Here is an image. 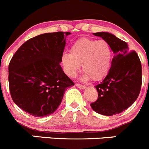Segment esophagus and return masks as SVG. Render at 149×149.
<instances>
[{"label":"esophagus","instance_id":"34e87169","mask_svg":"<svg viewBox=\"0 0 149 149\" xmlns=\"http://www.w3.org/2000/svg\"><path fill=\"white\" fill-rule=\"evenodd\" d=\"M76 86L77 87V88H80V89H85V88H86V86H85V85H80V84H76Z\"/></svg>","mask_w":149,"mask_h":149}]
</instances>
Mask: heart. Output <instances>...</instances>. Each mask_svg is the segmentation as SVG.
Returning <instances> with one entry per match:
<instances>
[{
    "label": "heart",
    "mask_w": 149,
    "mask_h": 149,
    "mask_svg": "<svg viewBox=\"0 0 149 149\" xmlns=\"http://www.w3.org/2000/svg\"><path fill=\"white\" fill-rule=\"evenodd\" d=\"M112 59V51L105 40L81 38L72 45L70 53H64L61 61L65 73L74 77L82 64L84 79L99 80L107 75Z\"/></svg>",
    "instance_id": "obj_1"
}]
</instances>
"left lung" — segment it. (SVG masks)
Listing matches in <instances>:
<instances>
[{"instance_id": "8db88e82", "label": "left lung", "mask_w": 149, "mask_h": 149, "mask_svg": "<svg viewBox=\"0 0 149 149\" xmlns=\"http://www.w3.org/2000/svg\"><path fill=\"white\" fill-rule=\"evenodd\" d=\"M109 44L114 56L108 74L95 85L98 99L91 104L95 112L106 116L120 114L138 98L142 84V67L138 54L127 43L106 32L93 33Z\"/></svg>"}]
</instances>
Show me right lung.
Instances as JSON below:
<instances>
[{
    "instance_id": "right-lung-1",
    "label": "right lung",
    "mask_w": 149,
    "mask_h": 149,
    "mask_svg": "<svg viewBox=\"0 0 149 149\" xmlns=\"http://www.w3.org/2000/svg\"><path fill=\"white\" fill-rule=\"evenodd\" d=\"M69 32L45 33L28 40L8 65L11 98L19 108L37 117L53 114L65 91L74 82L60 66Z\"/></svg>"
}]
</instances>
